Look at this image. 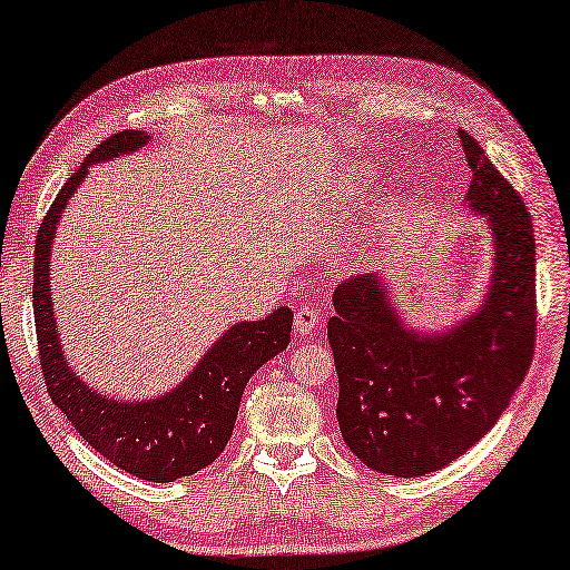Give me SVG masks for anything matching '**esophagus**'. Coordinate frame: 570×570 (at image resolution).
<instances>
[{"label": "esophagus", "mask_w": 570, "mask_h": 570, "mask_svg": "<svg viewBox=\"0 0 570 570\" xmlns=\"http://www.w3.org/2000/svg\"><path fill=\"white\" fill-rule=\"evenodd\" d=\"M317 325H320V315H317V309L307 307V304H302V307H296V309H294V331H296V333L307 335V333L315 331Z\"/></svg>", "instance_id": "34e87169"}]
</instances>
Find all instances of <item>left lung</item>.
<instances>
[{
	"label": "left lung",
	"instance_id": "left-lung-1",
	"mask_svg": "<svg viewBox=\"0 0 570 570\" xmlns=\"http://www.w3.org/2000/svg\"><path fill=\"white\" fill-rule=\"evenodd\" d=\"M472 180L464 206L488 219L491 284L480 307L446 333L411 331L382 276L338 284L327 320L343 442L366 468L395 478L442 470L507 411L532 364L534 232L514 186L460 131Z\"/></svg>",
	"mask_w": 570,
	"mask_h": 570
}]
</instances>
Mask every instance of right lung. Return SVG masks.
<instances>
[{
	"label": "right lung",
	"mask_w": 570,
	"mask_h": 570,
	"mask_svg": "<svg viewBox=\"0 0 570 570\" xmlns=\"http://www.w3.org/2000/svg\"><path fill=\"white\" fill-rule=\"evenodd\" d=\"M147 141L149 136L144 131L110 136L63 183L38 227L33 312L46 390L77 434L116 468L151 483H173L208 468L224 452L235 429L245 384L288 346L294 315L288 307H278L266 320L235 323L178 387L159 397L126 403L100 395L79 380L63 358L48 286L56 224L87 175V167L131 155Z\"/></svg>",
	"instance_id": "right-lung-1"
}]
</instances>
